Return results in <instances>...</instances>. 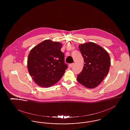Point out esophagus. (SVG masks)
Returning a JSON list of instances; mask_svg holds the SVG:
<instances>
[{
	"label": "esophagus",
	"instance_id": "obj_1",
	"mask_svg": "<svg viewBox=\"0 0 130 130\" xmlns=\"http://www.w3.org/2000/svg\"><path fill=\"white\" fill-rule=\"evenodd\" d=\"M74 65V63H71V64H70L69 65V68H72V67H73Z\"/></svg>",
	"mask_w": 130,
	"mask_h": 130
}]
</instances>
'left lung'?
I'll return each mask as SVG.
<instances>
[{"label":"left lung","mask_w":130,"mask_h":130,"mask_svg":"<svg viewBox=\"0 0 130 130\" xmlns=\"http://www.w3.org/2000/svg\"><path fill=\"white\" fill-rule=\"evenodd\" d=\"M84 58L83 68L77 76V80L88 88L98 86L109 73L111 65L108 52L101 46L93 42L79 45Z\"/></svg>","instance_id":"1"}]
</instances>
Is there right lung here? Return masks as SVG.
Listing matches in <instances>:
<instances>
[{"label": "right lung", "mask_w": 130, "mask_h": 130, "mask_svg": "<svg viewBox=\"0 0 130 130\" xmlns=\"http://www.w3.org/2000/svg\"><path fill=\"white\" fill-rule=\"evenodd\" d=\"M62 44L44 40L31 50L27 65L32 79L39 86L49 87L60 79L68 68L64 55L61 51Z\"/></svg>", "instance_id": "obj_1"}]
</instances>
